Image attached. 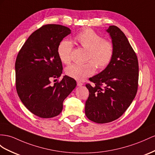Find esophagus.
Wrapping results in <instances>:
<instances>
[{"label":"esophagus","instance_id":"esophagus-1","mask_svg":"<svg viewBox=\"0 0 155 155\" xmlns=\"http://www.w3.org/2000/svg\"><path fill=\"white\" fill-rule=\"evenodd\" d=\"M82 85H83V83L82 82H79V81L77 82V86H82Z\"/></svg>","mask_w":155,"mask_h":155}]
</instances>
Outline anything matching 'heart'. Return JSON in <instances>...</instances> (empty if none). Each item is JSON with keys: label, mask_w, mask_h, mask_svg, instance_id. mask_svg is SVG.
<instances>
[{"label": "heart", "mask_w": 155, "mask_h": 155, "mask_svg": "<svg viewBox=\"0 0 155 155\" xmlns=\"http://www.w3.org/2000/svg\"><path fill=\"white\" fill-rule=\"evenodd\" d=\"M75 40L83 48L87 50L86 61L84 64H71L65 69L69 77L83 81L95 73L96 67L104 69L109 64L114 55V45L112 42L97 34L92 29H86L79 33ZM73 46L70 41L63 40L58 46V54L60 60L68 64L71 60Z\"/></svg>", "instance_id": "1"}]
</instances>
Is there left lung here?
<instances>
[{
    "mask_svg": "<svg viewBox=\"0 0 155 155\" xmlns=\"http://www.w3.org/2000/svg\"><path fill=\"white\" fill-rule=\"evenodd\" d=\"M114 45L110 64L86 84L89 96L85 114L89 120L104 124L117 120L132 104L137 91L139 65L136 52L124 33L115 25L107 30Z\"/></svg>",
    "mask_w": 155,
    "mask_h": 155,
    "instance_id": "obj_1",
    "label": "left lung"
}]
</instances>
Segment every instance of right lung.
Wrapping results in <instances>:
<instances>
[{
    "label": "right lung",
    "mask_w": 155,
    "mask_h": 155,
    "mask_svg": "<svg viewBox=\"0 0 155 155\" xmlns=\"http://www.w3.org/2000/svg\"><path fill=\"white\" fill-rule=\"evenodd\" d=\"M71 33L68 27L48 24L36 30L27 38L15 60V87L26 108L41 118L58 116L62 111L63 102L77 86L76 81L64 76L59 78L62 63L58 46Z\"/></svg>",
    "instance_id": "obj_1"
}]
</instances>
